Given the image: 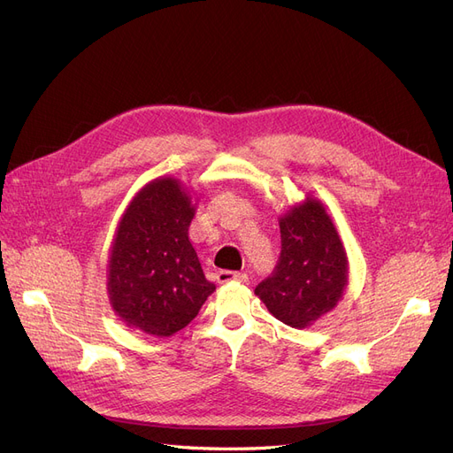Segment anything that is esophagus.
<instances>
[{
    "label": "esophagus",
    "mask_w": 453,
    "mask_h": 453,
    "mask_svg": "<svg viewBox=\"0 0 453 453\" xmlns=\"http://www.w3.org/2000/svg\"><path fill=\"white\" fill-rule=\"evenodd\" d=\"M217 281H219V283H230V281L245 283V281H248V273L232 272V270H221V272L217 273Z\"/></svg>",
    "instance_id": "34e87169"
}]
</instances>
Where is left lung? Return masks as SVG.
<instances>
[{"label":"left lung","mask_w":453,"mask_h":453,"mask_svg":"<svg viewBox=\"0 0 453 453\" xmlns=\"http://www.w3.org/2000/svg\"><path fill=\"white\" fill-rule=\"evenodd\" d=\"M281 255L272 278L255 295L268 311L293 328H308L344 296L349 260L325 203L311 195L280 215Z\"/></svg>","instance_id":"obj_1"}]
</instances>
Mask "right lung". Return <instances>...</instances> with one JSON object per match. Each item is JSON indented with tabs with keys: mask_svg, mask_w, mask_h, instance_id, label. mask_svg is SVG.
Here are the masks:
<instances>
[{
	"mask_svg": "<svg viewBox=\"0 0 453 453\" xmlns=\"http://www.w3.org/2000/svg\"><path fill=\"white\" fill-rule=\"evenodd\" d=\"M198 198L175 177L145 183L127 205L107 258V296L117 318L150 336H172L215 291L188 226Z\"/></svg>",
	"mask_w": 453,
	"mask_h": 453,
	"instance_id": "1",
	"label": "right lung"
}]
</instances>
